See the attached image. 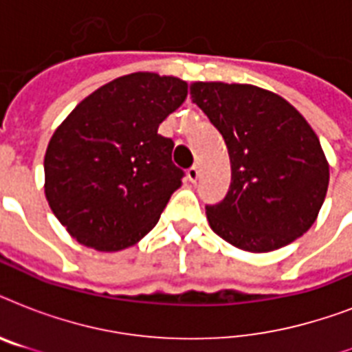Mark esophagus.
Returning <instances> with one entry per match:
<instances>
[{
    "instance_id": "obj_1",
    "label": "esophagus",
    "mask_w": 352,
    "mask_h": 352,
    "mask_svg": "<svg viewBox=\"0 0 352 352\" xmlns=\"http://www.w3.org/2000/svg\"><path fill=\"white\" fill-rule=\"evenodd\" d=\"M188 181L193 182V184L199 181V168H197V166H192V168L188 170Z\"/></svg>"
}]
</instances>
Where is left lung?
Instances as JSON below:
<instances>
[{"mask_svg": "<svg viewBox=\"0 0 352 352\" xmlns=\"http://www.w3.org/2000/svg\"><path fill=\"white\" fill-rule=\"evenodd\" d=\"M190 95L230 155L228 193L206 206L210 228L252 254L301 237L329 186V162L309 122L285 98L250 84L193 82Z\"/></svg>", "mask_w": 352, "mask_h": 352, "instance_id": "1", "label": "left lung"}]
</instances>
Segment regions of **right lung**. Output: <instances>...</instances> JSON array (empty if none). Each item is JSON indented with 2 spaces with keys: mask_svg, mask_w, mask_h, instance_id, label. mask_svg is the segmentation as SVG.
<instances>
[{
  "mask_svg": "<svg viewBox=\"0 0 352 352\" xmlns=\"http://www.w3.org/2000/svg\"><path fill=\"white\" fill-rule=\"evenodd\" d=\"M175 76L131 73L102 85L56 127L45 151V197L80 245L118 252L159 221L182 170L159 126L186 100Z\"/></svg>",
  "mask_w": 352,
  "mask_h": 352,
  "instance_id": "add662e5",
  "label": "right lung"
}]
</instances>
